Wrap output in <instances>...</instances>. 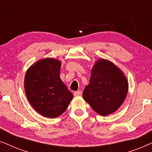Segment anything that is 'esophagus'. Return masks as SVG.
Returning <instances> with one entry per match:
<instances>
[{
    "label": "esophagus",
    "mask_w": 152,
    "mask_h": 152,
    "mask_svg": "<svg viewBox=\"0 0 152 152\" xmlns=\"http://www.w3.org/2000/svg\"><path fill=\"white\" fill-rule=\"evenodd\" d=\"M82 95V91H75V92L74 93V96H75V97L80 96V95Z\"/></svg>",
    "instance_id": "obj_1"
}]
</instances>
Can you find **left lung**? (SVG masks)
I'll return each mask as SVG.
<instances>
[{"instance_id":"8db88e82","label":"left lung","mask_w":152,"mask_h":152,"mask_svg":"<svg viewBox=\"0 0 152 152\" xmlns=\"http://www.w3.org/2000/svg\"><path fill=\"white\" fill-rule=\"evenodd\" d=\"M127 92V80L121 70L107 60L99 59L82 95L96 113L106 116L117 111Z\"/></svg>"}]
</instances>
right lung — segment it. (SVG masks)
Returning <instances> with one entry per match:
<instances>
[{
  "label": "right lung",
  "instance_id": "obj_1",
  "mask_svg": "<svg viewBox=\"0 0 152 152\" xmlns=\"http://www.w3.org/2000/svg\"><path fill=\"white\" fill-rule=\"evenodd\" d=\"M61 63L48 58L31 66L25 77V91L29 102L41 115L55 118L67 109L73 95L59 77Z\"/></svg>",
  "mask_w": 152,
  "mask_h": 152
}]
</instances>
